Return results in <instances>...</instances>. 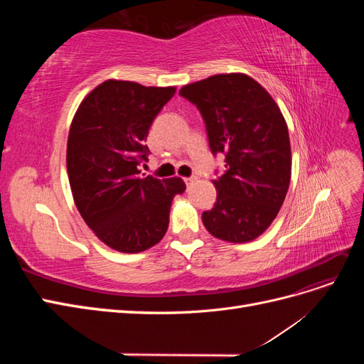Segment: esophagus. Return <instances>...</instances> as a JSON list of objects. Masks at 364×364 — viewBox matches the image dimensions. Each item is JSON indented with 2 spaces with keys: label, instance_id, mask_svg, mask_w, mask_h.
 <instances>
[{
  "label": "esophagus",
  "instance_id": "obj_1",
  "mask_svg": "<svg viewBox=\"0 0 364 364\" xmlns=\"http://www.w3.org/2000/svg\"><path fill=\"white\" fill-rule=\"evenodd\" d=\"M183 181H185V183H186V185H190V183H193V182L196 181V178H185Z\"/></svg>",
  "mask_w": 364,
  "mask_h": 364
}]
</instances>
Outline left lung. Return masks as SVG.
Masks as SVG:
<instances>
[{
	"mask_svg": "<svg viewBox=\"0 0 364 364\" xmlns=\"http://www.w3.org/2000/svg\"><path fill=\"white\" fill-rule=\"evenodd\" d=\"M199 109L213 155L226 171L213 181L217 200L202 214L206 230L229 243H247L266 230L284 203L291 178L289 127L279 106L243 73L215 74L181 87Z\"/></svg>",
	"mask_w": 364,
	"mask_h": 364,
	"instance_id": "1",
	"label": "left lung"
}]
</instances>
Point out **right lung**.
Returning <instances> with one entry per match:
<instances>
[{
    "mask_svg": "<svg viewBox=\"0 0 364 364\" xmlns=\"http://www.w3.org/2000/svg\"><path fill=\"white\" fill-rule=\"evenodd\" d=\"M176 86H142L109 79L77 107L68 134L67 170L74 203L85 223L106 246L144 252L164 238L181 178L141 176L153 119Z\"/></svg>",
    "mask_w": 364,
    "mask_h": 364,
    "instance_id": "add662e5",
    "label": "right lung"
}]
</instances>
